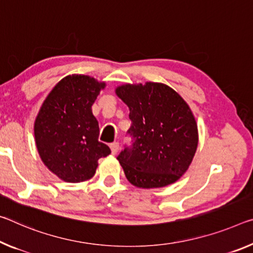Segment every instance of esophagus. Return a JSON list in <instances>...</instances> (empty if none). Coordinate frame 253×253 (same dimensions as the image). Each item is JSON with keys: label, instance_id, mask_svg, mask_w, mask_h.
I'll use <instances>...</instances> for the list:
<instances>
[{"label": "esophagus", "instance_id": "34e87169", "mask_svg": "<svg viewBox=\"0 0 253 253\" xmlns=\"http://www.w3.org/2000/svg\"><path fill=\"white\" fill-rule=\"evenodd\" d=\"M110 148H111V153L112 154H117V152L119 151V143L118 142H114L110 144Z\"/></svg>", "mask_w": 253, "mask_h": 253}]
</instances>
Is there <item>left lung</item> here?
Here are the masks:
<instances>
[{
  "label": "left lung",
  "mask_w": 253,
  "mask_h": 253,
  "mask_svg": "<svg viewBox=\"0 0 253 253\" xmlns=\"http://www.w3.org/2000/svg\"><path fill=\"white\" fill-rule=\"evenodd\" d=\"M116 93L130 111L127 135L131 144L117 156L128 181L146 189L177 181L197 150V125L190 108L161 83L126 84Z\"/></svg>",
  "instance_id": "obj_1"
}]
</instances>
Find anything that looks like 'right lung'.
Masks as SVG:
<instances>
[{
    "instance_id": "1",
    "label": "right lung",
    "mask_w": 253,
    "mask_h": 253,
    "mask_svg": "<svg viewBox=\"0 0 253 253\" xmlns=\"http://www.w3.org/2000/svg\"><path fill=\"white\" fill-rule=\"evenodd\" d=\"M105 83L86 75H70L56 84L35 123V137L42 162L66 182L93 177L98 160L111 153L99 142V124L91 106Z\"/></svg>"
}]
</instances>
